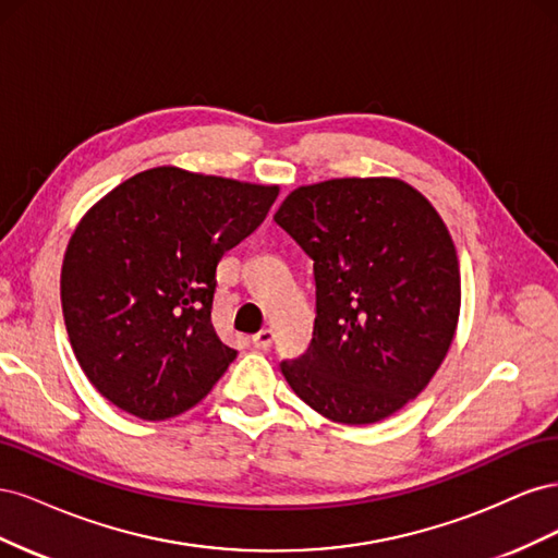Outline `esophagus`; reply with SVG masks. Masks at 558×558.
Instances as JSON below:
<instances>
[{
  "label": "esophagus",
  "mask_w": 558,
  "mask_h": 558,
  "mask_svg": "<svg viewBox=\"0 0 558 558\" xmlns=\"http://www.w3.org/2000/svg\"><path fill=\"white\" fill-rule=\"evenodd\" d=\"M272 340H275V332L272 330H269V328H263L260 332H256V335H253V347H256V349H260V351H267L269 347H272Z\"/></svg>",
  "instance_id": "34e87169"
}]
</instances>
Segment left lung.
<instances>
[{
    "label": "left lung",
    "instance_id": "1",
    "mask_svg": "<svg viewBox=\"0 0 558 558\" xmlns=\"http://www.w3.org/2000/svg\"><path fill=\"white\" fill-rule=\"evenodd\" d=\"M314 260L310 349L283 361L298 398L363 426L414 400L451 347L461 272L440 214L400 179L300 185L275 214Z\"/></svg>",
    "mask_w": 558,
    "mask_h": 558
}]
</instances>
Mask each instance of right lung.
Instances as JSON below:
<instances>
[{"mask_svg":"<svg viewBox=\"0 0 558 558\" xmlns=\"http://www.w3.org/2000/svg\"><path fill=\"white\" fill-rule=\"evenodd\" d=\"M277 195V185L154 167L81 218L62 260L64 326L81 369L116 408L177 416L238 359L211 326L216 265Z\"/></svg>","mask_w":558,"mask_h":558,"instance_id":"obj_1","label":"right lung"}]
</instances>
